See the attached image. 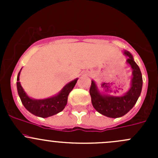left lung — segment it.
I'll list each match as a JSON object with an SVG mask.
<instances>
[{"instance_id": "obj_1", "label": "left lung", "mask_w": 158, "mask_h": 158, "mask_svg": "<svg viewBox=\"0 0 158 158\" xmlns=\"http://www.w3.org/2000/svg\"><path fill=\"white\" fill-rule=\"evenodd\" d=\"M124 55L128 56L126 63L132 69L131 87L126 93L120 96H112L102 93L94 80H92L89 89L94 109L100 114L112 118H120L127 114L137 102L142 89L143 79L140 68L128 51H124ZM102 86L106 87L107 89L109 87L106 83H103Z\"/></svg>"}]
</instances>
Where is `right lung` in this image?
Segmentation results:
<instances>
[{
	"label": "right lung",
	"instance_id": "1",
	"mask_svg": "<svg viewBox=\"0 0 158 158\" xmlns=\"http://www.w3.org/2000/svg\"><path fill=\"white\" fill-rule=\"evenodd\" d=\"M20 71L17 75V88L22 104L26 108L27 110H28L30 113L38 116V117L47 118L49 116L54 115L64 109L65 106L67 104L68 95L74 88L78 79H74L66 84L62 89V90L54 96L44 98V99H35V98H32L28 96L25 91L23 90V87L20 85Z\"/></svg>",
	"mask_w": 158,
	"mask_h": 158
}]
</instances>
